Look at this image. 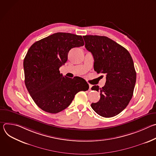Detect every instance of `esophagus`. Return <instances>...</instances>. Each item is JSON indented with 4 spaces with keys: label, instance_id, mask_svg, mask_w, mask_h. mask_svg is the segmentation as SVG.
Returning <instances> with one entry per match:
<instances>
[{
    "label": "esophagus",
    "instance_id": "34e87169",
    "mask_svg": "<svg viewBox=\"0 0 156 156\" xmlns=\"http://www.w3.org/2000/svg\"><path fill=\"white\" fill-rule=\"evenodd\" d=\"M89 90H90V91L91 90V85H90V88H89Z\"/></svg>",
    "mask_w": 156,
    "mask_h": 156
}]
</instances>
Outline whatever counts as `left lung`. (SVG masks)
<instances>
[{
  "label": "left lung",
  "mask_w": 156,
  "mask_h": 156,
  "mask_svg": "<svg viewBox=\"0 0 156 156\" xmlns=\"http://www.w3.org/2000/svg\"><path fill=\"white\" fill-rule=\"evenodd\" d=\"M86 49L94 57V69L105 75L102 88L93 86L92 90L100 92L101 98L91 107L99 115L109 118L123 111L132 98L136 73L129 52L114 41L101 36H83Z\"/></svg>",
  "instance_id": "obj_1"
}]
</instances>
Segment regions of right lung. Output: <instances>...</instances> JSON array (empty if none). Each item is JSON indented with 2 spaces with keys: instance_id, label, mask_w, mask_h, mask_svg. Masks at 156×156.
I'll return each mask as SVG.
<instances>
[{
  "instance_id": "1",
  "label": "right lung",
  "mask_w": 156,
  "mask_h": 156,
  "mask_svg": "<svg viewBox=\"0 0 156 156\" xmlns=\"http://www.w3.org/2000/svg\"><path fill=\"white\" fill-rule=\"evenodd\" d=\"M84 44L81 36L57 33L34 42L28 51L23 61L25 83L42 110L58 113L70 105L77 93L89 89L83 78L63 76L59 71L70 50Z\"/></svg>"
}]
</instances>
